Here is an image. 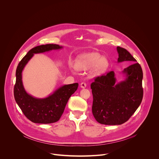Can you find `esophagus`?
Here are the masks:
<instances>
[{"label": "esophagus", "instance_id": "34e87169", "mask_svg": "<svg viewBox=\"0 0 159 159\" xmlns=\"http://www.w3.org/2000/svg\"><path fill=\"white\" fill-rule=\"evenodd\" d=\"M86 86H87V84H86L85 82H82V83L80 84V87L82 88V89L85 88Z\"/></svg>", "mask_w": 159, "mask_h": 159}]
</instances>
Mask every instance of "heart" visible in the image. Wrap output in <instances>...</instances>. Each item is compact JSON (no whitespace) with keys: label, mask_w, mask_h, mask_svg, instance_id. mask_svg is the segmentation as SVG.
Here are the masks:
<instances>
[{"label":"heart","mask_w":159,"mask_h":159,"mask_svg":"<svg viewBox=\"0 0 159 159\" xmlns=\"http://www.w3.org/2000/svg\"><path fill=\"white\" fill-rule=\"evenodd\" d=\"M74 68L77 70H86L90 69V75L97 77L102 75L107 70L109 63L107 59L96 52L79 55L74 61Z\"/></svg>","instance_id":"obj_1"}]
</instances>
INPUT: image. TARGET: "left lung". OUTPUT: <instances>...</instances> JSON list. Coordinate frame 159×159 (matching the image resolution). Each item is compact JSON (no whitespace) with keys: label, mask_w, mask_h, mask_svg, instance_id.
<instances>
[{"label":"left lung","mask_w":159,"mask_h":159,"mask_svg":"<svg viewBox=\"0 0 159 159\" xmlns=\"http://www.w3.org/2000/svg\"><path fill=\"white\" fill-rule=\"evenodd\" d=\"M116 49L118 63H132L122 71L123 80L116 83L115 74L111 71L98 77L90 85L93 114L98 123L106 125H119L127 121L140 105L143 94L141 66L126 49L120 47Z\"/></svg>","instance_id":"obj_1"}]
</instances>
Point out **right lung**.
<instances>
[{"instance_id":"1","label":"right lung","mask_w":159,"mask_h":159,"mask_svg":"<svg viewBox=\"0 0 159 159\" xmlns=\"http://www.w3.org/2000/svg\"><path fill=\"white\" fill-rule=\"evenodd\" d=\"M56 44H47L30 50L19 63L16 72L14 95L16 103L26 117L34 123L50 124L58 121L61 116L70 96L76 91L79 84L63 85L48 96L37 98L28 94L22 80V73L25 66L34 54L62 49Z\"/></svg>"}]
</instances>
